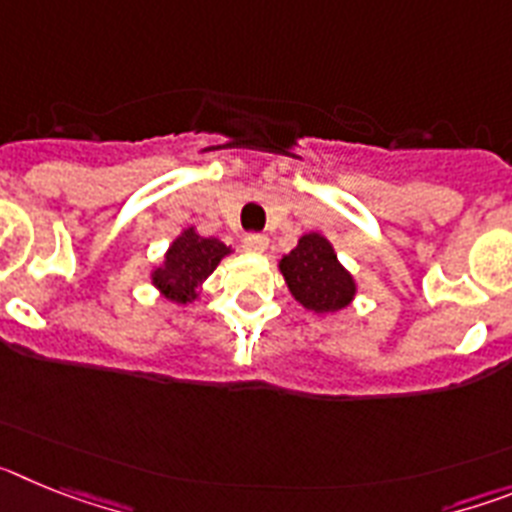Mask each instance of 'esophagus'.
<instances>
[{
  "instance_id": "34e87169",
  "label": "esophagus",
  "mask_w": 512,
  "mask_h": 512,
  "mask_svg": "<svg viewBox=\"0 0 512 512\" xmlns=\"http://www.w3.org/2000/svg\"><path fill=\"white\" fill-rule=\"evenodd\" d=\"M243 246H246L251 253H264L266 246H269V238L261 233H248L246 238H243Z\"/></svg>"
}]
</instances>
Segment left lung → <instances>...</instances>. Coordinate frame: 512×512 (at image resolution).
Listing matches in <instances>:
<instances>
[{
	"label": "left lung",
	"instance_id": "left-lung-1",
	"mask_svg": "<svg viewBox=\"0 0 512 512\" xmlns=\"http://www.w3.org/2000/svg\"><path fill=\"white\" fill-rule=\"evenodd\" d=\"M287 289L305 310L338 312L354 302L359 284L338 261L333 243L323 233H305L297 246L279 259Z\"/></svg>",
	"mask_w": 512,
	"mask_h": 512
}]
</instances>
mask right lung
Listing matches in <instances>:
<instances>
[{"instance_id":"1","label":"right lung","mask_w":512,"mask_h":512,"mask_svg":"<svg viewBox=\"0 0 512 512\" xmlns=\"http://www.w3.org/2000/svg\"><path fill=\"white\" fill-rule=\"evenodd\" d=\"M233 248L217 238H205L194 225L184 228L166 248L161 264L151 269V284L161 297L174 305H189L200 300L207 277L217 264L230 256Z\"/></svg>"}]
</instances>
